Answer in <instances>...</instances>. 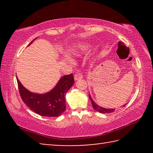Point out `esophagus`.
Returning <instances> with one entry per match:
<instances>
[{"label": "esophagus", "mask_w": 153, "mask_h": 153, "mask_svg": "<svg viewBox=\"0 0 153 153\" xmlns=\"http://www.w3.org/2000/svg\"><path fill=\"white\" fill-rule=\"evenodd\" d=\"M83 78V76L82 75V74H76V75L74 76V79L75 81H77V80H79V79H81Z\"/></svg>", "instance_id": "obj_1"}]
</instances>
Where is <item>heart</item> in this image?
I'll return each instance as SVG.
<instances>
[{"mask_svg": "<svg viewBox=\"0 0 153 153\" xmlns=\"http://www.w3.org/2000/svg\"><path fill=\"white\" fill-rule=\"evenodd\" d=\"M69 61H70V59H69Z\"/></svg>", "mask_w": 153, "mask_h": 153, "instance_id": "heart-1", "label": "heart"}]
</instances>
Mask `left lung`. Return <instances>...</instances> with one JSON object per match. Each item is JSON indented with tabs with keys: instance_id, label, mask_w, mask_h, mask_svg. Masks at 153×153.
<instances>
[{
	"instance_id": "1",
	"label": "left lung",
	"mask_w": 153,
	"mask_h": 153,
	"mask_svg": "<svg viewBox=\"0 0 153 153\" xmlns=\"http://www.w3.org/2000/svg\"><path fill=\"white\" fill-rule=\"evenodd\" d=\"M89 97H90V100H91L93 108H94L96 111H98V112L101 113H113L115 111V108H107L100 107V106H98L97 103H96L94 100H92L91 96H90V94H89ZM125 105H123V107H124Z\"/></svg>"
}]
</instances>
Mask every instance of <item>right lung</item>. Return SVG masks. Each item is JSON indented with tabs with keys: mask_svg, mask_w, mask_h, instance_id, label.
Masks as SVG:
<instances>
[{
	"mask_svg": "<svg viewBox=\"0 0 153 153\" xmlns=\"http://www.w3.org/2000/svg\"><path fill=\"white\" fill-rule=\"evenodd\" d=\"M17 81L22 99L31 110L41 116L58 117L65 111V94L73 86L74 78L72 74L61 77L56 86L45 94L30 92L23 86L17 77Z\"/></svg>",
	"mask_w": 153,
	"mask_h": 153,
	"instance_id": "add662e5",
	"label": "right lung"
}]
</instances>
